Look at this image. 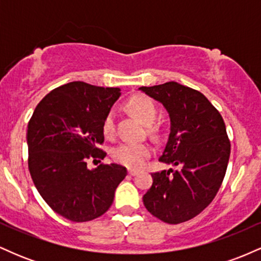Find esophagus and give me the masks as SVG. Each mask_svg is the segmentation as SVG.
<instances>
[{
	"label": "esophagus",
	"mask_w": 261,
	"mask_h": 261,
	"mask_svg": "<svg viewBox=\"0 0 261 261\" xmlns=\"http://www.w3.org/2000/svg\"><path fill=\"white\" fill-rule=\"evenodd\" d=\"M136 174H137V170H135V169H128V175L134 176V175H136Z\"/></svg>",
	"instance_id": "34e87169"
}]
</instances>
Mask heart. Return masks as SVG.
I'll use <instances>...</instances> for the list:
<instances>
[{"mask_svg":"<svg viewBox=\"0 0 261 261\" xmlns=\"http://www.w3.org/2000/svg\"><path fill=\"white\" fill-rule=\"evenodd\" d=\"M127 108L143 124H153L157 118V108L152 99L146 95H135L127 103ZM103 134L112 137L115 131V118L114 113L109 112L103 120ZM152 149L147 143L142 142H121L112 149V155L118 163L124 164L128 168H139L151 155Z\"/></svg>","mask_w":261,"mask_h":261,"instance_id":"obj_1","label":"heart"}]
</instances>
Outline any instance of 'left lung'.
Returning <instances> with one entry per match:
<instances>
[{"instance_id": "obj_1", "label": "left lung", "mask_w": 261, "mask_h": 261, "mask_svg": "<svg viewBox=\"0 0 261 261\" xmlns=\"http://www.w3.org/2000/svg\"><path fill=\"white\" fill-rule=\"evenodd\" d=\"M139 89L168 112L170 134L160 161L178 167L152 173L143 205L163 222H185L207 207L222 184L230 154L226 125L207 98L190 87L172 81Z\"/></svg>"}]
</instances>
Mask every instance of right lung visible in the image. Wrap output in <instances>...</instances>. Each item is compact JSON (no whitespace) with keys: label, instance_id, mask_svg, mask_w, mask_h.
<instances>
[{"label":"right lung","instance_id":"add662e5","mask_svg":"<svg viewBox=\"0 0 261 261\" xmlns=\"http://www.w3.org/2000/svg\"><path fill=\"white\" fill-rule=\"evenodd\" d=\"M120 88L70 82L58 87L35 108L27 130L28 167L45 202L60 216L87 222L101 216L127 174L120 164L89 169V158L103 160V120ZM93 161V162H94Z\"/></svg>","mask_w":261,"mask_h":261}]
</instances>
